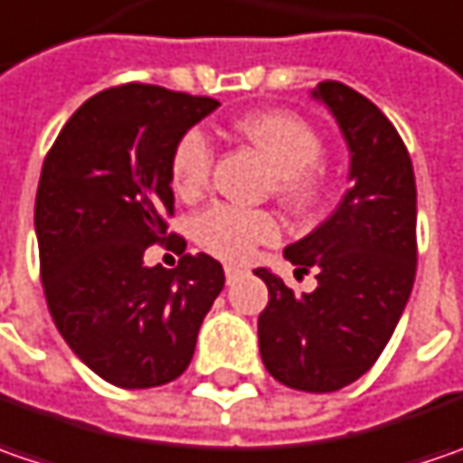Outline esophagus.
Listing matches in <instances>:
<instances>
[{
    "mask_svg": "<svg viewBox=\"0 0 463 463\" xmlns=\"http://www.w3.org/2000/svg\"><path fill=\"white\" fill-rule=\"evenodd\" d=\"M243 274H246L243 267H225V279H228V282H235V279L243 277Z\"/></svg>",
    "mask_w": 463,
    "mask_h": 463,
    "instance_id": "obj_1",
    "label": "esophagus"
}]
</instances>
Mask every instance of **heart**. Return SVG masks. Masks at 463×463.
Instances as JSON below:
<instances>
[{"mask_svg":"<svg viewBox=\"0 0 463 463\" xmlns=\"http://www.w3.org/2000/svg\"><path fill=\"white\" fill-rule=\"evenodd\" d=\"M235 131L264 152L277 168V194L292 207H311L321 196L318 160L324 142L318 131L295 113L261 111L235 121ZM214 165L212 139L202 129H189L173 147L171 189L181 199H194L207 189ZM199 249L222 261H246L259 246L279 238V220L267 210L235 204H212L192 222Z\"/></svg>","mask_w":463,"mask_h":463,"instance_id":"b5f03b06","label":"heart"}]
</instances>
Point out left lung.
Here are the masks:
<instances>
[{
	"instance_id": "obj_1",
	"label": "left lung",
	"mask_w": 463,
	"mask_h": 463,
	"mask_svg": "<svg viewBox=\"0 0 463 463\" xmlns=\"http://www.w3.org/2000/svg\"><path fill=\"white\" fill-rule=\"evenodd\" d=\"M350 147L352 189L334 214L285 249L298 274L316 271L318 288L295 292L269 269L259 316L267 371L298 392L329 393L373 368L410 300L417 271V186L399 131L342 82H318Z\"/></svg>"
}]
</instances>
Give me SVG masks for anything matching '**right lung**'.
Segmentation results:
<instances>
[{
	"label": "right lung",
	"instance_id": "right-lung-1",
	"mask_svg": "<svg viewBox=\"0 0 463 463\" xmlns=\"http://www.w3.org/2000/svg\"><path fill=\"white\" fill-rule=\"evenodd\" d=\"M214 98L129 82L92 95L59 131L35 194L41 282L71 352L118 389L171 383L225 285L220 261L168 232L175 142ZM152 242L182 253L145 268Z\"/></svg>",
	"mask_w": 463,
	"mask_h": 463
}]
</instances>
